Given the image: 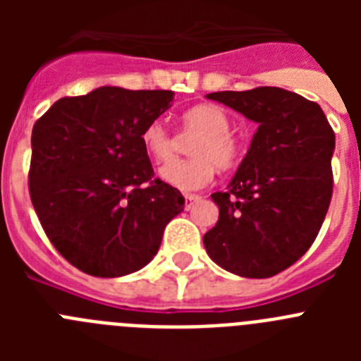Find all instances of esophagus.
<instances>
[{
	"instance_id": "obj_1",
	"label": "esophagus",
	"mask_w": 361,
	"mask_h": 361,
	"mask_svg": "<svg viewBox=\"0 0 361 361\" xmlns=\"http://www.w3.org/2000/svg\"><path fill=\"white\" fill-rule=\"evenodd\" d=\"M200 200V195H195V193H186L184 195V206H186V209H191L193 208V204L199 202Z\"/></svg>"
}]
</instances>
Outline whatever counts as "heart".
Returning <instances> with one entry per match:
<instances>
[{
	"label": "heart",
	"instance_id": "b5f03b06",
	"mask_svg": "<svg viewBox=\"0 0 361 361\" xmlns=\"http://www.w3.org/2000/svg\"><path fill=\"white\" fill-rule=\"evenodd\" d=\"M184 132L199 133L190 146L193 159L175 161L161 170L164 183L183 191L200 190L215 175V168L226 171L238 164L242 145L233 135L231 119L216 104H197L180 117ZM141 142L146 153L157 162H168L175 155V141L161 121H152L142 128Z\"/></svg>",
	"mask_w": 361,
	"mask_h": 361
}]
</instances>
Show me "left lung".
Listing matches in <instances>:
<instances>
[{
  "instance_id": "8db88e82",
  "label": "left lung",
  "mask_w": 361,
  "mask_h": 361,
  "mask_svg": "<svg viewBox=\"0 0 361 361\" xmlns=\"http://www.w3.org/2000/svg\"><path fill=\"white\" fill-rule=\"evenodd\" d=\"M208 99L258 123L244 161L204 235L213 262L245 279H269L304 257L333 197L334 132L317 103L276 86L215 92Z\"/></svg>"
}]
</instances>
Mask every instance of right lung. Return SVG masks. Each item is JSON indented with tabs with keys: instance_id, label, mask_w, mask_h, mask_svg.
Returning a JSON list of instances; mask_svg holds the SVG:
<instances>
[{
	"instance_id": "add662e5",
	"label": "right lung",
	"mask_w": 361,
	"mask_h": 361,
	"mask_svg": "<svg viewBox=\"0 0 361 361\" xmlns=\"http://www.w3.org/2000/svg\"><path fill=\"white\" fill-rule=\"evenodd\" d=\"M171 99L170 90L101 86L59 99L34 124L30 200L54 247L86 275L145 267L183 212L184 197L155 177L141 142Z\"/></svg>"
}]
</instances>
